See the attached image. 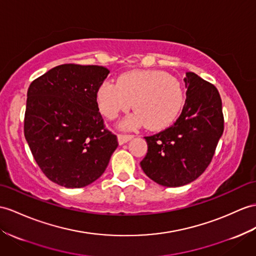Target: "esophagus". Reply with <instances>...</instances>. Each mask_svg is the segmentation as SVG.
Returning a JSON list of instances; mask_svg holds the SVG:
<instances>
[{"instance_id": "34e87169", "label": "esophagus", "mask_w": 256, "mask_h": 256, "mask_svg": "<svg viewBox=\"0 0 256 256\" xmlns=\"http://www.w3.org/2000/svg\"><path fill=\"white\" fill-rule=\"evenodd\" d=\"M134 138V134H118V142L120 144H124V143L128 142L130 139Z\"/></svg>"}]
</instances>
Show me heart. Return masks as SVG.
Segmentation results:
<instances>
[{
	"label": "heart",
	"instance_id": "obj_1",
	"mask_svg": "<svg viewBox=\"0 0 256 256\" xmlns=\"http://www.w3.org/2000/svg\"><path fill=\"white\" fill-rule=\"evenodd\" d=\"M184 96L179 81L167 74L136 70L124 74L117 84L105 82L98 91V103L105 117L113 120L132 106L136 113L124 120V126L146 124L158 130L170 124L184 106Z\"/></svg>",
	"mask_w": 256,
	"mask_h": 256
}]
</instances>
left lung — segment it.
Returning a JSON list of instances; mask_svg holds the SVG:
<instances>
[{"instance_id":"left-lung-1","label":"left lung","mask_w":256,"mask_h":256,"mask_svg":"<svg viewBox=\"0 0 256 256\" xmlns=\"http://www.w3.org/2000/svg\"><path fill=\"white\" fill-rule=\"evenodd\" d=\"M186 98L176 122L144 136L148 153L140 162L146 175L165 186H180L201 176L224 132L220 92L214 84L186 72Z\"/></svg>"}]
</instances>
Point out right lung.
Instances as JSON below:
<instances>
[{"label":"right lung","mask_w":256,"mask_h":256,"mask_svg":"<svg viewBox=\"0 0 256 256\" xmlns=\"http://www.w3.org/2000/svg\"><path fill=\"white\" fill-rule=\"evenodd\" d=\"M110 70L64 64L30 84L24 132L42 172L66 188H82L106 170L118 146L105 127L98 91Z\"/></svg>","instance_id":"1"}]
</instances>
